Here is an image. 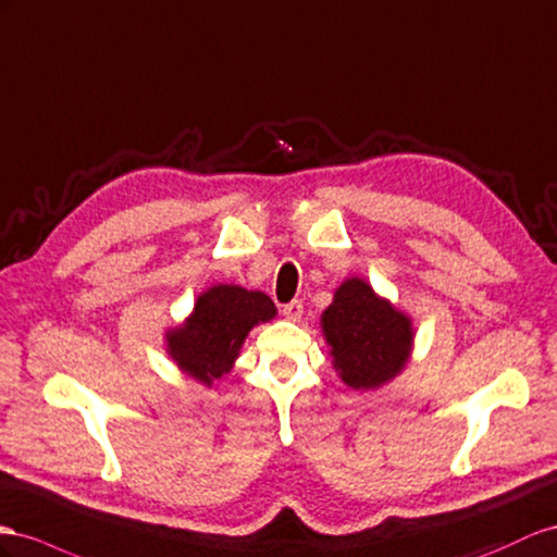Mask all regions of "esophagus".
<instances>
[{
	"instance_id": "obj_1",
	"label": "esophagus",
	"mask_w": 557,
	"mask_h": 557,
	"mask_svg": "<svg viewBox=\"0 0 557 557\" xmlns=\"http://www.w3.org/2000/svg\"><path fill=\"white\" fill-rule=\"evenodd\" d=\"M282 315L287 318L289 322H298L304 315V304L301 301H292L287 306H282Z\"/></svg>"
}]
</instances>
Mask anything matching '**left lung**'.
I'll return each instance as SVG.
<instances>
[{
	"label": "left lung",
	"mask_w": 557,
	"mask_h": 557,
	"mask_svg": "<svg viewBox=\"0 0 557 557\" xmlns=\"http://www.w3.org/2000/svg\"><path fill=\"white\" fill-rule=\"evenodd\" d=\"M320 330L332 367L350 391H379L405 372L414 350V320L364 277H346L322 310Z\"/></svg>",
	"instance_id": "1"
}]
</instances>
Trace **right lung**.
<instances>
[{
	"mask_svg": "<svg viewBox=\"0 0 557 557\" xmlns=\"http://www.w3.org/2000/svg\"><path fill=\"white\" fill-rule=\"evenodd\" d=\"M277 318L270 296L239 284H211L195 298L190 315L164 332V348L181 374L211 388L233 372L253 326Z\"/></svg>",
	"mask_w": 557,
	"mask_h": 557,
	"instance_id": "1",
	"label": "right lung"
}]
</instances>
